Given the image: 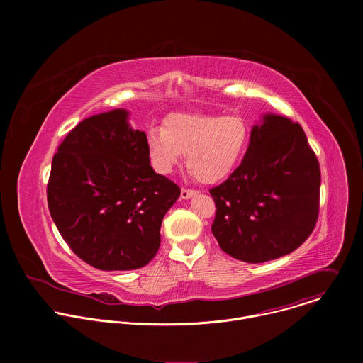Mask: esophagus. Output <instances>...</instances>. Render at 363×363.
Instances as JSON below:
<instances>
[{
  "mask_svg": "<svg viewBox=\"0 0 363 363\" xmlns=\"http://www.w3.org/2000/svg\"><path fill=\"white\" fill-rule=\"evenodd\" d=\"M195 194H196L195 189H186V188H182V189H181V198H182V199H188V198L194 196Z\"/></svg>",
  "mask_w": 363,
  "mask_h": 363,
  "instance_id": "34e87169",
  "label": "esophagus"
}]
</instances>
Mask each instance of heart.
Segmentation results:
<instances>
[{
  "label": "heart",
  "mask_w": 363,
  "mask_h": 363,
  "mask_svg": "<svg viewBox=\"0 0 363 363\" xmlns=\"http://www.w3.org/2000/svg\"><path fill=\"white\" fill-rule=\"evenodd\" d=\"M250 140V128L240 116L174 113L162 128L146 132L150 160L169 174L186 155V167L205 184L225 179L238 165Z\"/></svg>",
  "instance_id": "1"
}]
</instances>
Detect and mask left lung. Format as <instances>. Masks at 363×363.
Returning <instances> with one entry per match:
<instances>
[{
    "label": "left lung",
    "instance_id": "8db88e82",
    "mask_svg": "<svg viewBox=\"0 0 363 363\" xmlns=\"http://www.w3.org/2000/svg\"><path fill=\"white\" fill-rule=\"evenodd\" d=\"M211 227L223 251L245 263L290 254L315 230L320 168L298 123L266 115L251 130L240 167L210 189Z\"/></svg>",
    "mask_w": 363,
    "mask_h": 363
}]
</instances>
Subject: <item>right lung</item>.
Wrapping results in <instances>:
<instances>
[{"instance_id": "1", "label": "right lung", "mask_w": 363, "mask_h": 363, "mask_svg": "<svg viewBox=\"0 0 363 363\" xmlns=\"http://www.w3.org/2000/svg\"><path fill=\"white\" fill-rule=\"evenodd\" d=\"M128 112L90 116L73 128L51 162L48 210L72 251L94 269L146 266L181 189L150 167L145 132Z\"/></svg>"}]
</instances>
